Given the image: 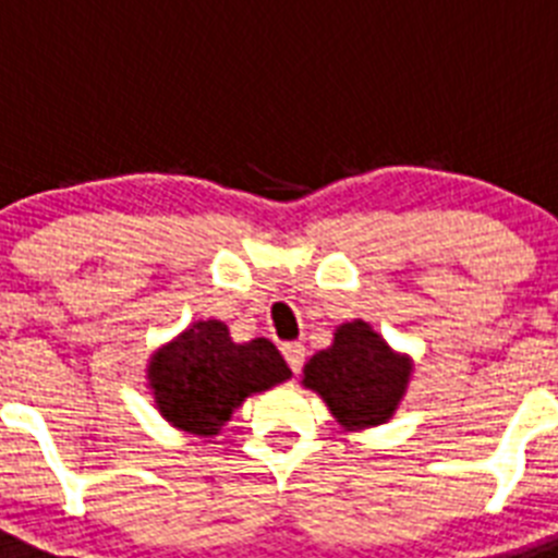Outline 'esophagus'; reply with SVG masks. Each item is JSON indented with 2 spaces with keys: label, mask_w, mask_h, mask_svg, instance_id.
I'll use <instances>...</instances> for the list:
<instances>
[{
  "label": "esophagus",
  "mask_w": 558,
  "mask_h": 558,
  "mask_svg": "<svg viewBox=\"0 0 558 558\" xmlns=\"http://www.w3.org/2000/svg\"><path fill=\"white\" fill-rule=\"evenodd\" d=\"M280 351H283V357H287L289 368H292L294 374H301L303 363H306V345H303V343H283V345H280Z\"/></svg>",
  "instance_id": "obj_1"
}]
</instances>
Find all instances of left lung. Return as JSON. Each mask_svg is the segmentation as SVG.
<instances>
[{"label":"left lung","mask_w":558,"mask_h":558,"mask_svg":"<svg viewBox=\"0 0 558 558\" xmlns=\"http://www.w3.org/2000/svg\"><path fill=\"white\" fill-rule=\"evenodd\" d=\"M411 363L383 343L363 320L343 323L335 343L317 351L303 368V386L326 400L345 425H380L395 414L409 386Z\"/></svg>","instance_id":"left-lung-1"}]
</instances>
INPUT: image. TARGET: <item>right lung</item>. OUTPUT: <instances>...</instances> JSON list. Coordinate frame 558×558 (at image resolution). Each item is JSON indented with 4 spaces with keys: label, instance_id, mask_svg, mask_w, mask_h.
Masks as SVG:
<instances>
[{
    "label": "right lung",
    "instance_id": "obj_1",
    "mask_svg": "<svg viewBox=\"0 0 558 558\" xmlns=\"http://www.w3.org/2000/svg\"><path fill=\"white\" fill-rule=\"evenodd\" d=\"M289 377L287 360L269 340L232 343L218 320L190 326L149 363V386L161 414L201 437L218 434L246 397Z\"/></svg>",
    "mask_w": 558,
    "mask_h": 558
}]
</instances>
